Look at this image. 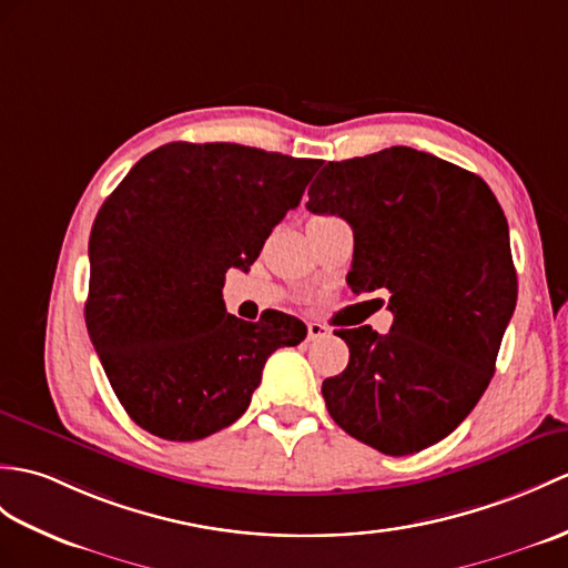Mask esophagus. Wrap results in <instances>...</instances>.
Masks as SVG:
<instances>
[{"label": "esophagus", "mask_w": 568, "mask_h": 568, "mask_svg": "<svg viewBox=\"0 0 568 568\" xmlns=\"http://www.w3.org/2000/svg\"><path fill=\"white\" fill-rule=\"evenodd\" d=\"M307 336H310V341L324 338V336H328V328L324 324H320V322H310L307 324Z\"/></svg>", "instance_id": "34e87169"}]
</instances>
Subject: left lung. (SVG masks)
I'll return each mask as SVG.
<instances>
[{
  "label": "left lung",
  "instance_id": "left-lung-1",
  "mask_svg": "<svg viewBox=\"0 0 568 568\" xmlns=\"http://www.w3.org/2000/svg\"><path fill=\"white\" fill-rule=\"evenodd\" d=\"M307 210L353 227L348 287L387 290L389 334L341 328L351 358L324 379L328 414L355 440L402 457L450 435L496 371L518 275L496 195L467 169L412 148L328 162Z\"/></svg>",
  "mask_w": 568,
  "mask_h": 568
}]
</instances>
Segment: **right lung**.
<instances>
[{
    "label": "right lung",
    "mask_w": 568,
    "mask_h": 568,
    "mask_svg": "<svg viewBox=\"0 0 568 568\" xmlns=\"http://www.w3.org/2000/svg\"><path fill=\"white\" fill-rule=\"evenodd\" d=\"M320 160L234 142H169L101 205L89 236L87 328L140 428L201 440L240 418L268 355L307 326L283 312L227 314L224 273L248 271Z\"/></svg>",
    "instance_id": "add662e5"
}]
</instances>
